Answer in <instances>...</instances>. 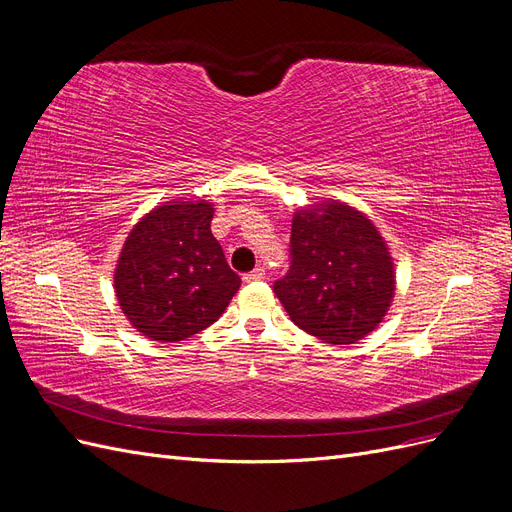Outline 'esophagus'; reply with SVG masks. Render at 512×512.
<instances>
[{
  "mask_svg": "<svg viewBox=\"0 0 512 512\" xmlns=\"http://www.w3.org/2000/svg\"><path fill=\"white\" fill-rule=\"evenodd\" d=\"M262 277H265V269H254V271H250V273H245L243 275V282H247V284H252V282H260Z\"/></svg>",
  "mask_w": 512,
  "mask_h": 512,
  "instance_id": "esophagus-1",
  "label": "esophagus"
}]
</instances>
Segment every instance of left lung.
<instances>
[{
    "label": "left lung",
    "instance_id": "1",
    "mask_svg": "<svg viewBox=\"0 0 512 512\" xmlns=\"http://www.w3.org/2000/svg\"><path fill=\"white\" fill-rule=\"evenodd\" d=\"M290 269L273 290L290 320L327 344L374 331L395 297V265L376 224L327 198L294 211Z\"/></svg>",
    "mask_w": 512,
    "mask_h": 512
}]
</instances>
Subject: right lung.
Instances as JSON below:
<instances>
[{
    "instance_id": "right-lung-1",
    "label": "right lung",
    "mask_w": 512,
    "mask_h": 512,
    "mask_svg": "<svg viewBox=\"0 0 512 512\" xmlns=\"http://www.w3.org/2000/svg\"><path fill=\"white\" fill-rule=\"evenodd\" d=\"M213 203L168 200L145 213L115 265V297L132 327L175 344L211 327L241 286L211 235Z\"/></svg>"
}]
</instances>
